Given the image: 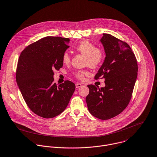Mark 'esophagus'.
Listing matches in <instances>:
<instances>
[{"label": "esophagus", "instance_id": "1", "mask_svg": "<svg viewBox=\"0 0 157 157\" xmlns=\"http://www.w3.org/2000/svg\"><path fill=\"white\" fill-rule=\"evenodd\" d=\"M82 85L81 84H80V83H76V88H79V87H81Z\"/></svg>", "mask_w": 157, "mask_h": 157}]
</instances>
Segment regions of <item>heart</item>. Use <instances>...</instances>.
<instances>
[{
    "mask_svg": "<svg viewBox=\"0 0 157 157\" xmlns=\"http://www.w3.org/2000/svg\"><path fill=\"white\" fill-rule=\"evenodd\" d=\"M75 49L80 54L86 56V63L92 68L98 67L104 59V51L100 47L89 40H83L78 44ZM62 61L65 64L70 62V57L68 52H65L62 56ZM75 76L79 79H83L85 76H89L90 73L87 70H78L74 73Z\"/></svg>",
    "mask_w": 157,
    "mask_h": 157,
    "instance_id": "obj_1",
    "label": "heart"
}]
</instances>
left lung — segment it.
Returning <instances> with one entry per match:
<instances>
[{
  "label": "left lung",
  "mask_w": 157,
  "mask_h": 157,
  "mask_svg": "<svg viewBox=\"0 0 157 157\" xmlns=\"http://www.w3.org/2000/svg\"><path fill=\"white\" fill-rule=\"evenodd\" d=\"M105 59L95 75V79H105V86L90 84L86 98L89 112L100 120H109L120 114L128 106L137 76V62L130 46L109 34L100 39Z\"/></svg>",
  "instance_id": "left-lung-1"
}]
</instances>
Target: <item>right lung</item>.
<instances>
[{"instance_id":"1","label":"right lung","mask_w":157,"mask_h":157,"mask_svg":"<svg viewBox=\"0 0 157 157\" xmlns=\"http://www.w3.org/2000/svg\"><path fill=\"white\" fill-rule=\"evenodd\" d=\"M70 39L47 36L27 46L17 64L16 80L30 110L44 118L62 113L75 90L70 81L57 86L54 70L63 67L62 56L69 47Z\"/></svg>"}]
</instances>
